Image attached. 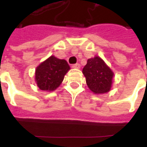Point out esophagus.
Wrapping results in <instances>:
<instances>
[{"mask_svg":"<svg viewBox=\"0 0 147 147\" xmlns=\"http://www.w3.org/2000/svg\"><path fill=\"white\" fill-rule=\"evenodd\" d=\"M71 67H73V68H80V64H73Z\"/></svg>","mask_w":147,"mask_h":147,"instance_id":"1","label":"esophagus"}]
</instances>
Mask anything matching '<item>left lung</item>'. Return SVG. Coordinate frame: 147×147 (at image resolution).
<instances>
[{
    "mask_svg": "<svg viewBox=\"0 0 147 147\" xmlns=\"http://www.w3.org/2000/svg\"><path fill=\"white\" fill-rule=\"evenodd\" d=\"M89 89L94 94H105L111 89L113 72L99 57L87 60L83 69Z\"/></svg>",
    "mask_w": 147,
    "mask_h": 147,
    "instance_id": "1",
    "label": "left lung"
}]
</instances>
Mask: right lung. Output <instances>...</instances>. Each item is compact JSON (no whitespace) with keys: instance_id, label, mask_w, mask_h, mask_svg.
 <instances>
[{"instance_id":"obj_1","label":"right lung","mask_w":147,"mask_h":147,"mask_svg":"<svg viewBox=\"0 0 147 147\" xmlns=\"http://www.w3.org/2000/svg\"><path fill=\"white\" fill-rule=\"evenodd\" d=\"M70 67L65 60L51 56L36 67L37 85L42 90L53 91L61 85Z\"/></svg>"}]
</instances>
